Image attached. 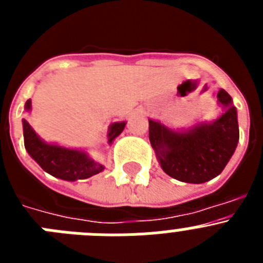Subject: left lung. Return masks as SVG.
Masks as SVG:
<instances>
[{"label": "left lung", "mask_w": 263, "mask_h": 263, "mask_svg": "<svg viewBox=\"0 0 263 263\" xmlns=\"http://www.w3.org/2000/svg\"><path fill=\"white\" fill-rule=\"evenodd\" d=\"M224 113L212 122H200L185 130L168 129L148 120V138L167 175L179 182L200 184L221 174L240 138L237 110L227 90L217 93Z\"/></svg>", "instance_id": "8db88e82"}]
</instances>
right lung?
I'll return each mask as SVG.
<instances>
[{"label":"right lung","instance_id":"1","mask_svg":"<svg viewBox=\"0 0 263 263\" xmlns=\"http://www.w3.org/2000/svg\"><path fill=\"white\" fill-rule=\"evenodd\" d=\"M25 109H31V100H27ZM25 147L30 157L45 170L46 173L55 178L75 182L78 179H87L101 173L104 166L97 160L88 157L83 150L68 148L55 143H47L34 132L26 120H22ZM126 122H115L109 126L108 143L110 145L116 137L120 136Z\"/></svg>","mask_w":263,"mask_h":263}]
</instances>
